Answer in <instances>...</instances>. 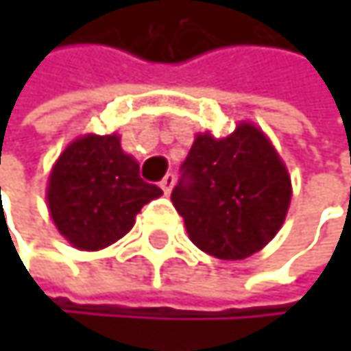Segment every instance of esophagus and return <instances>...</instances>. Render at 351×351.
I'll list each match as a JSON object with an SVG mask.
<instances>
[{
    "mask_svg": "<svg viewBox=\"0 0 351 351\" xmlns=\"http://www.w3.org/2000/svg\"><path fill=\"white\" fill-rule=\"evenodd\" d=\"M175 180H176V176L175 173H169V175L165 176L162 180H160V186H162V191L169 195L171 191H173V184H175Z\"/></svg>",
    "mask_w": 351,
    "mask_h": 351,
    "instance_id": "34e87169",
    "label": "esophagus"
}]
</instances>
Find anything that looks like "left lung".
Instances as JSON below:
<instances>
[{
	"instance_id": "1",
	"label": "left lung",
	"mask_w": 351,
	"mask_h": 351,
	"mask_svg": "<svg viewBox=\"0 0 351 351\" xmlns=\"http://www.w3.org/2000/svg\"><path fill=\"white\" fill-rule=\"evenodd\" d=\"M171 199L199 250L221 260H244L280 230L291 178L268 138L242 123L221 140L197 136Z\"/></svg>"
}]
</instances>
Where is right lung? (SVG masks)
<instances>
[{
    "label": "right lung",
    "instance_id": "right-lung-1",
    "mask_svg": "<svg viewBox=\"0 0 351 351\" xmlns=\"http://www.w3.org/2000/svg\"><path fill=\"white\" fill-rule=\"evenodd\" d=\"M123 154L117 136L75 140L48 180V209L58 232L79 250H101L125 236L140 209L160 197Z\"/></svg>",
    "mask_w": 351,
    "mask_h": 351
}]
</instances>
